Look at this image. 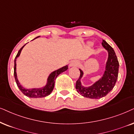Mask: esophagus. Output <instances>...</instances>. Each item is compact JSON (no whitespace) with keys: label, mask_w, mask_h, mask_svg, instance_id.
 Wrapping results in <instances>:
<instances>
[{"label":"esophagus","mask_w":134,"mask_h":134,"mask_svg":"<svg viewBox=\"0 0 134 134\" xmlns=\"http://www.w3.org/2000/svg\"><path fill=\"white\" fill-rule=\"evenodd\" d=\"M79 64V62L77 60H72L70 63V67H73V66H77Z\"/></svg>","instance_id":"1"}]
</instances>
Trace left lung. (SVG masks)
<instances>
[{
  "label": "left lung",
  "mask_w": 134,
  "mask_h": 134,
  "mask_svg": "<svg viewBox=\"0 0 134 134\" xmlns=\"http://www.w3.org/2000/svg\"><path fill=\"white\" fill-rule=\"evenodd\" d=\"M102 45L108 52V61L102 78L90 87H84L80 82L83 73L79 69L80 75L76 82L75 88L79 93L85 98L99 99L106 96L113 89L118 79L119 64L116 53L113 47L104 40H103Z\"/></svg>",
  "instance_id": "obj_1"
}]
</instances>
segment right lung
Instances as JSON below:
<instances>
[{
  "label": "right lung",
  "mask_w": 134,
  "mask_h": 134,
  "mask_svg": "<svg viewBox=\"0 0 134 134\" xmlns=\"http://www.w3.org/2000/svg\"><path fill=\"white\" fill-rule=\"evenodd\" d=\"M40 37V36H38ZM38 38V37H37ZM26 44H25L21 49L19 50V51L18 52L17 54H16V57H15V60H14V77L15 79V82L16 83L18 87L19 88V89L21 90V91L25 94V96H28L29 98H43L46 97V96L49 95L52 92V90L54 89V83H55V80L56 79V77L58 76L59 74H60L61 73L65 72V70H67L68 69V66L65 65L64 67H62V68L58 69V70L54 71L53 72H52L49 76L48 79H47V83L46 85L43 88H33V89H26L25 88H23L22 86L20 85V83L18 82L17 79V76H16V58L19 56L22 49L23 48V47Z\"/></svg>",
  "instance_id": "add662e5"
}]
</instances>
